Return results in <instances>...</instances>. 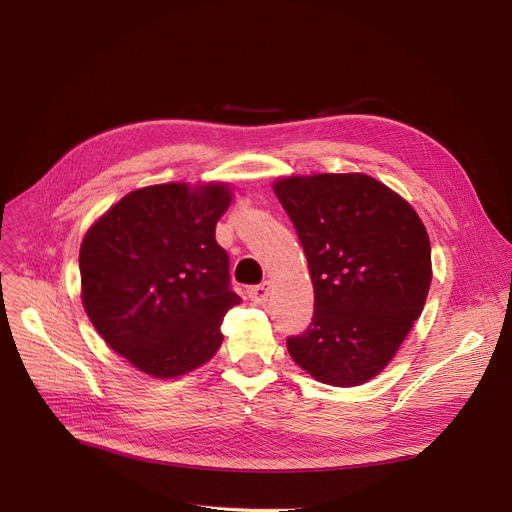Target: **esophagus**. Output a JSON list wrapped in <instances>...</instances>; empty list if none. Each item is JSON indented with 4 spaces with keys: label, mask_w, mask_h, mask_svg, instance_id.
Listing matches in <instances>:
<instances>
[{
    "label": "esophagus",
    "mask_w": 512,
    "mask_h": 512,
    "mask_svg": "<svg viewBox=\"0 0 512 512\" xmlns=\"http://www.w3.org/2000/svg\"><path fill=\"white\" fill-rule=\"evenodd\" d=\"M247 294H249V299H251L253 303H257V305L265 303L267 297H270V282H261V284H257V286H251V288L247 290Z\"/></svg>",
    "instance_id": "1"
}]
</instances>
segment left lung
I'll return each mask as SVG.
<instances>
[{"mask_svg": "<svg viewBox=\"0 0 512 512\" xmlns=\"http://www.w3.org/2000/svg\"><path fill=\"white\" fill-rule=\"evenodd\" d=\"M303 245L315 303L286 346L315 380L359 386L394 357L432 284V247L415 209L365 174L274 184Z\"/></svg>", "mask_w": 512, "mask_h": 512, "instance_id": "obj_1", "label": "left lung"}]
</instances>
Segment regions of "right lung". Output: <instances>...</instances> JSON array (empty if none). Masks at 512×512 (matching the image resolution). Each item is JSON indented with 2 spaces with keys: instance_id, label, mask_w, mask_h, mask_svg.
<instances>
[{
  "instance_id": "right-lung-1",
  "label": "right lung",
  "mask_w": 512,
  "mask_h": 512,
  "mask_svg": "<svg viewBox=\"0 0 512 512\" xmlns=\"http://www.w3.org/2000/svg\"><path fill=\"white\" fill-rule=\"evenodd\" d=\"M224 184L139 188L120 199L80 245L83 305L114 351L153 378L207 363L240 303L215 224L230 205Z\"/></svg>"
}]
</instances>
